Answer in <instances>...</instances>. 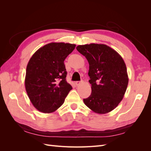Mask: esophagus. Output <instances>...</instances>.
<instances>
[{"instance_id":"obj_1","label":"esophagus","mask_w":151,"mask_h":151,"mask_svg":"<svg viewBox=\"0 0 151 151\" xmlns=\"http://www.w3.org/2000/svg\"><path fill=\"white\" fill-rule=\"evenodd\" d=\"M81 83H82V81H76V83H75V84L76 86H79V85H80L81 84Z\"/></svg>"}]
</instances>
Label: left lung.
<instances>
[{
    "mask_svg": "<svg viewBox=\"0 0 151 151\" xmlns=\"http://www.w3.org/2000/svg\"><path fill=\"white\" fill-rule=\"evenodd\" d=\"M76 49L89 65L92 92L83 99L84 104L96 113L110 112L122 100L129 83L124 60L115 50L104 44L79 45Z\"/></svg>",
    "mask_w": 151,
    "mask_h": 151,
    "instance_id": "left-lung-1",
    "label": "left lung"
}]
</instances>
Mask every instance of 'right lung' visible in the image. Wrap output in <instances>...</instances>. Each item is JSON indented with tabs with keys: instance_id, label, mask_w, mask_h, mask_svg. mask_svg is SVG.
Masks as SVG:
<instances>
[{
	"instance_id": "1",
	"label": "right lung",
	"mask_w": 151,
	"mask_h": 151,
	"mask_svg": "<svg viewBox=\"0 0 151 151\" xmlns=\"http://www.w3.org/2000/svg\"><path fill=\"white\" fill-rule=\"evenodd\" d=\"M76 45L50 43L36 51L26 67L25 88L31 103L38 111L50 113L64 103L72 89L66 81V57Z\"/></svg>"
}]
</instances>
